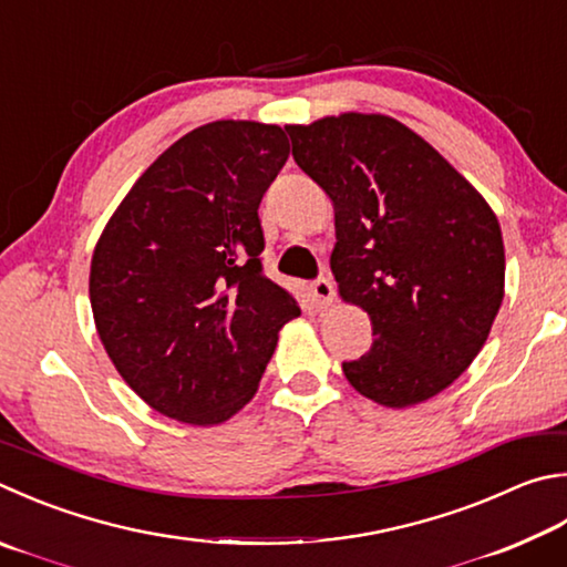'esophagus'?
Listing matches in <instances>:
<instances>
[{"instance_id": "esophagus-1", "label": "esophagus", "mask_w": 567, "mask_h": 567, "mask_svg": "<svg viewBox=\"0 0 567 567\" xmlns=\"http://www.w3.org/2000/svg\"><path fill=\"white\" fill-rule=\"evenodd\" d=\"M312 297H315V302L319 307L332 305V300H334V282L329 280V277H317V280L312 282Z\"/></svg>"}]
</instances>
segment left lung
<instances>
[{
    "instance_id": "obj_1",
    "label": "left lung",
    "mask_w": 567,
    "mask_h": 567,
    "mask_svg": "<svg viewBox=\"0 0 567 567\" xmlns=\"http://www.w3.org/2000/svg\"><path fill=\"white\" fill-rule=\"evenodd\" d=\"M292 156L334 203L339 295L372 317L374 344L344 377L404 409L466 372L503 302L501 228L478 190L389 116L287 126Z\"/></svg>"
}]
</instances>
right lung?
I'll list each match as a JSON object with an SVG mask.
<instances>
[{"label":"right lung","instance_id":"obj_1","mask_svg":"<svg viewBox=\"0 0 567 567\" xmlns=\"http://www.w3.org/2000/svg\"><path fill=\"white\" fill-rule=\"evenodd\" d=\"M287 156L280 126L208 123L161 153L101 233L89 277L99 337L161 414L195 426L230 419L300 315L262 270L257 215Z\"/></svg>","mask_w":567,"mask_h":567}]
</instances>
